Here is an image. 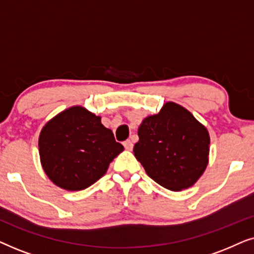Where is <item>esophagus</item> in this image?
<instances>
[{
  "instance_id": "1",
  "label": "esophagus",
  "mask_w": 254,
  "mask_h": 254,
  "mask_svg": "<svg viewBox=\"0 0 254 254\" xmlns=\"http://www.w3.org/2000/svg\"><path fill=\"white\" fill-rule=\"evenodd\" d=\"M133 145H134L133 142H131L130 140H127L124 142V147L126 150H131V149H133Z\"/></svg>"
}]
</instances>
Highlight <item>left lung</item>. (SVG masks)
I'll return each mask as SVG.
<instances>
[{
  "mask_svg": "<svg viewBox=\"0 0 254 254\" xmlns=\"http://www.w3.org/2000/svg\"><path fill=\"white\" fill-rule=\"evenodd\" d=\"M137 135L135 157L161 186L178 192L203 175L209 162V133L184 106L165 103L157 114L144 118Z\"/></svg>",
  "mask_w": 254,
  "mask_h": 254,
  "instance_id": "8db88e82",
  "label": "left lung"
}]
</instances>
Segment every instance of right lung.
I'll return each mask as SVG.
<instances>
[{
  "instance_id": "1",
  "label": "right lung",
  "mask_w": 254,
  "mask_h": 254,
  "mask_svg": "<svg viewBox=\"0 0 254 254\" xmlns=\"http://www.w3.org/2000/svg\"><path fill=\"white\" fill-rule=\"evenodd\" d=\"M40 163L51 182L65 190H82L105 175L124 150L102 118L76 105L47 121L40 131Z\"/></svg>"
}]
</instances>
